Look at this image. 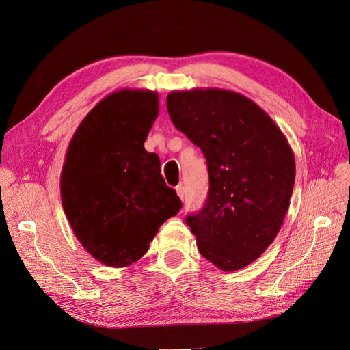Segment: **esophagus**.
<instances>
[{"label": "esophagus", "instance_id": "obj_1", "mask_svg": "<svg viewBox=\"0 0 350 350\" xmlns=\"http://www.w3.org/2000/svg\"><path fill=\"white\" fill-rule=\"evenodd\" d=\"M176 194H178L179 198L184 201L185 200V187L184 185H178L176 187Z\"/></svg>", "mask_w": 350, "mask_h": 350}]
</instances>
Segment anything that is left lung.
<instances>
[{
    "instance_id": "obj_1",
    "label": "left lung",
    "mask_w": 350,
    "mask_h": 350,
    "mask_svg": "<svg viewBox=\"0 0 350 350\" xmlns=\"http://www.w3.org/2000/svg\"><path fill=\"white\" fill-rule=\"evenodd\" d=\"M167 112L203 152L208 196L187 216L201 256L224 271L256 261L289 208L295 157L279 126L257 103L221 89L172 92Z\"/></svg>"
}]
</instances>
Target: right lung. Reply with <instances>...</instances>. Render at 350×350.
<instances>
[{
    "label": "right lung",
    "mask_w": 350,
    "mask_h": 350,
    "mask_svg": "<svg viewBox=\"0 0 350 350\" xmlns=\"http://www.w3.org/2000/svg\"><path fill=\"white\" fill-rule=\"evenodd\" d=\"M157 113V93L118 90L86 115L68 146L62 207L81 245L111 267L139 261L183 207L159 156L144 149Z\"/></svg>",
    "instance_id": "add662e5"
}]
</instances>
